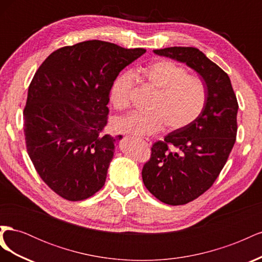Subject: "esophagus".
<instances>
[{
    "instance_id": "obj_1",
    "label": "esophagus",
    "mask_w": 262,
    "mask_h": 262,
    "mask_svg": "<svg viewBox=\"0 0 262 262\" xmlns=\"http://www.w3.org/2000/svg\"><path fill=\"white\" fill-rule=\"evenodd\" d=\"M134 140H137V141H143V143L146 145V146H150V141L149 140H142V139H139V138H133Z\"/></svg>"
}]
</instances>
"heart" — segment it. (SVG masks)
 <instances>
[{
  "label": "heart",
  "instance_id": "b5f03b06",
  "mask_svg": "<svg viewBox=\"0 0 262 262\" xmlns=\"http://www.w3.org/2000/svg\"><path fill=\"white\" fill-rule=\"evenodd\" d=\"M138 75L157 90L149 104V112L130 113L113 121L117 132L144 137L164 129L181 130L192 124L203 113L208 93L201 78L170 60H158L138 71ZM136 85L133 73L119 75L110 91V101L118 110L130 106Z\"/></svg>",
  "mask_w": 262,
  "mask_h": 262
}]
</instances>
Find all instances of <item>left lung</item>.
<instances>
[{"mask_svg":"<svg viewBox=\"0 0 262 262\" xmlns=\"http://www.w3.org/2000/svg\"><path fill=\"white\" fill-rule=\"evenodd\" d=\"M154 53L186 63L202 77L208 93L201 116L155 142L142 169L150 193L166 204L181 205L210 189L223 169L236 141L238 102L227 73L199 49L170 47Z\"/></svg>","mask_w":262,"mask_h":262,"instance_id":"1","label":"left lung"}]
</instances>
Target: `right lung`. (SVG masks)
Returning a JSON list of instances; mask_svg holds the SVG:
<instances>
[{"label": "right lung", "mask_w": 262, "mask_h": 262, "mask_svg": "<svg viewBox=\"0 0 262 262\" xmlns=\"http://www.w3.org/2000/svg\"><path fill=\"white\" fill-rule=\"evenodd\" d=\"M145 51L83 41L53 51L35 73L24 108L27 153L45 184L63 199L85 200L105 185L122 138L102 133L109 94L119 73Z\"/></svg>", "instance_id": "right-lung-1"}]
</instances>
